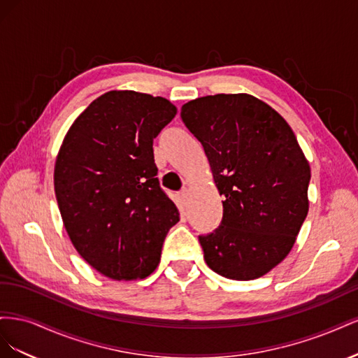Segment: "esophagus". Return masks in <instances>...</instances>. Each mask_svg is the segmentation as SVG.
Returning a JSON list of instances; mask_svg holds the SVG:
<instances>
[{
    "label": "esophagus",
    "instance_id": "34e87169",
    "mask_svg": "<svg viewBox=\"0 0 358 358\" xmlns=\"http://www.w3.org/2000/svg\"><path fill=\"white\" fill-rule=\"evenodd\" d=\"M188 196H189V191L187 189V188H182L180 189V192H179V200H180V203L185 206L187 204V201H188Z\"/></svg>",
    "mask_w": 358,
    "mask_h": 358
}]
</instances>
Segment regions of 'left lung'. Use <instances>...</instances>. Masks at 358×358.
<instances>
[{"instance_id":"1","label":"left lung","mask_w":358,"mask_h":358,"mask_svg":"<svg viewBox=\"0 0 358 358\" xmlns=\"http://www.w3.org/2000/svg\"><path fill=\"white\" fill-rule=\"evenodd\" d=\"M203 145L222 221L200 236L204 262L234 280L262 278L289 254L309 210V162L291 127L249 94H216L182 106Z\"/></svg>"}]
</instances>
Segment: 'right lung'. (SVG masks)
I'll use <instances>...</instances> for the list:
<instances>
[{"label": "right lung", "mask_w": 358, "mask_h": 358, "mask_svg": "<svg viewBox=\"0 0 358 358\" xmlns=\"http://www.w3.org/2000/svg\"><path fill=\"white\" fill-rule=\"evenodd\" d=\"M178 109L167 99L109 91L76 117L53 170L61 218L79 255L115 280L149 276L179 210L159 188L154 138Z\"/></svg>", "instance_id": "add662e5"}]
</instances>
